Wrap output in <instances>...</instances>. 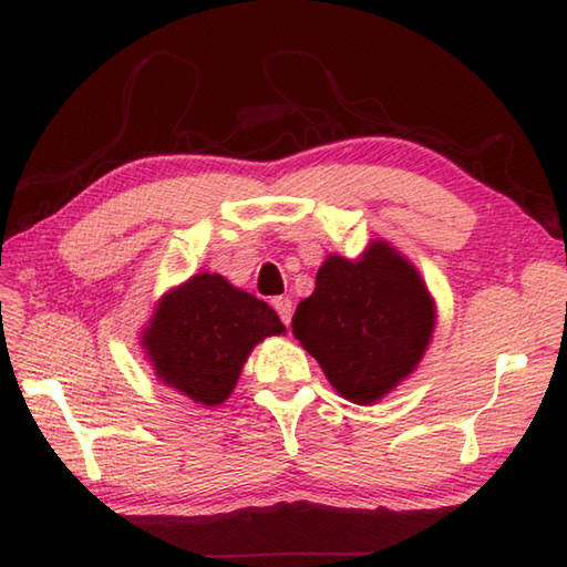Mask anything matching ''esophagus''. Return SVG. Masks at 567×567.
Wrapping results in <instances>:
<instances>
[{
	"instance_id": "obj_1",
	"label": "esophagus",
	"mask_w": 567,
	"mask_h": 567,
	"mask_svg": "<svg viewBox=\"0 0 567 567\" xmlns=\"http://www.w3.org/2000/svg\"><path fill=\"white\" fill-rule=\"evenodd\" d=\"M272 307H275V311H277V315H280L282 323L287 327V323H290V319H292V299L290 297H275L272 299Z\"/></svg>"
}]
</instances>
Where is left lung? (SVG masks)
I'll return each instance as SVG.
<instances>
[{
  "instance_id": "1",
  "label": "left lung",
  "mask_w": 567,
  "mask_h": 567,
  "mask_svg": "<svg viewBox=\"0 0 567 567\" xmlns=\"http://www.w3.org/2000/svg\"><path fill=\"white\" fill-rule=\"evenodd\" d=\"M433 302L416 270L388 244L363 260L333 256L297 305L292 333L346 400L372 404L406 378L433 331Z\"/></svg>"
}]
</instances>
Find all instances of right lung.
<instances>
[{
  "instance_id": "add662e5",
  "label": "right lung",
  "mask_w": 567,
  "mask_h": 567,
  "mask_svg": "<svg viewBox=\"0 0 567 567\" xmlns=\"http://www.w3.org/2000/svg\"><path fill=\"white\" fill-rule=\"evenodd\" d=\"M282 331L262 299L204 272L163 299L146 348L165 384L214 406L231 394L252 346Z\"/></svg>"
}]
</instances>
